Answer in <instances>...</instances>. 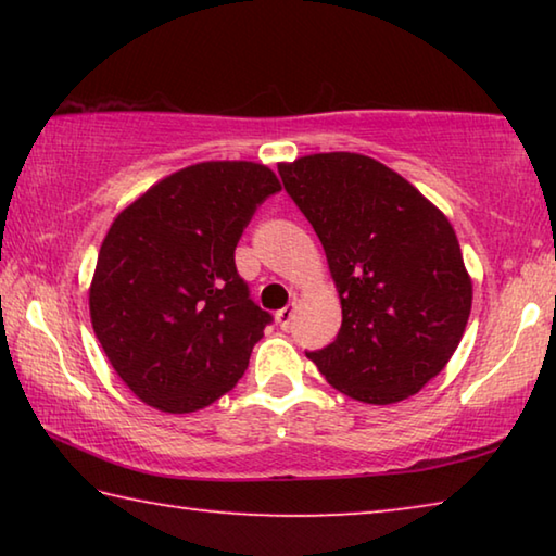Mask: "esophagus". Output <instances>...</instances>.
I'll list each match as a JSON object with an SVG mask.
<instances>
[{"mask_svg": "<svg viewBox=\"0 0 556 556\" xmlns=\"http://www.w3.org/2000/svg\"><path fill=\"white\" fill-rule=\"evenodd\" d=\"M291 318H294V304L279 308V312H277V324L285 328V331L291 326Z\"/></svg>", "mask_w": 556, "mask_h": 556, "instance_id": "34e87169", "label": "esophagus"}]
</instances>
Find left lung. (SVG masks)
<instances>
[{"instance_id":"8db88e82","label":"left lung","mask_w":556,"mask_h":556,"mask_svg":"<svg viewBox=\"0 0 556 556\" xmlns=\"http://www.w3.org/2000/svg\"><path fill=\"white\" fill-rule=\"evenodd\" d=\"M279 176L324 244L343 308L336 341L306 357L357 402L417 394L454 355L473 299L446 215L363 154L301 156Z\"/></svg>"}]
</instances>
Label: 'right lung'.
Returning <instances> with one entry per match:
<instances>
[{"mask_svg":"<svg viewBox=\"0 0 556 556\" xmlns=\"http://www.w3.org/2000/svg\"><path fill=\"white\" fill-rule=\"evenodd\" d=\"M252 162L186 166L122 211L102 240L90 318L127 388L172 414L235 388L271 314L252 301L235 248L279 191Z\"/></svg>","mask_w":556,"mask_h":556,"instance_id":"obj_1","label":"right lung"}]
</instances>
